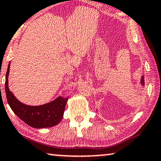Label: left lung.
<instances>
[{"mask_svg":"<svg viewBox=\"0 0 161 161\" xmlns=\"http://www.w3.org/2000/svg\"><path fill=\"white\" fill-rule=\"evenodd\" d=\"M140 83H141V85H142V86H145V78H144V76H143V75L142 76V77H141Z\"/></svg>","mask_w":161,"mask_h":161,"instance_id":"left-lung-1","label":"left lung"}]
</instances>
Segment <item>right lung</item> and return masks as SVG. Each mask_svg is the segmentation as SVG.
<instances>
[{
    "label": "right lung",
    "instance_id": "right-lung-1",
    "mask_svg": "<svg viewBox=\"0 0 161 161\" xmlns=\"http://www.w3.org/2000/svg\"><path fill=\"white\" fill-rule=\"evenodd\" d=\"M9 63L6 75L5 89L8 103L14 114L27 125L34 128H46L55 126L63 117L68 97L59 96L51 102L39 106H29L21 103L15 97L8 88Z\"/></svg>",
    "mask_w": 161,
    "mask_h": 161
}]
</instances>
